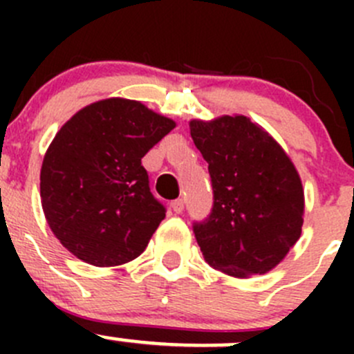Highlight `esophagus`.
<instances>
[{"instance_id":"34e87169","label":"esophagus","mask_w":354,"mask_h":354,"mask_svg":"<svg viewBox=\"0 0 354 354\" xmlns=\"http://www.w3.org/2000/svg\"><path fill=\"white\" fill-rule=\"evenodd\" d=\"M171 207H173V210L176 214H181L185 210V200L183 198H178V200H174L173 203H171Z\"/></svg>"}]
</instances>
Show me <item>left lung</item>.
<instances>
[{"instance_id": "left-lung-1", "label": "left lung", "mask_w": 354, "mask_h": 354, "mask_svg": "<svg viewBox=\"0 0 354 354\" xmlns=\"http://www.w3.org/2000/svg\"><path fill=\"white\" fill-rule=\"evenodd\" d=\"M190 135L214 190L212 212L194 224L203 259L233 277L269 272L301 236L305 194L295 164L243 114L192 120Z\"/></svg>"}]
</instances>
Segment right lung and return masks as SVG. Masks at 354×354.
<instances>
[{"instance_id":"obj_1","label":"right lung","mask_w":354,"mask_h":354,"mask_svg":"<svg viewBox=\"0 0 354 354\" xmlns=\"http://www.w3.org/2000/svg\"><path fill=\"white\" fill-rule=\"evenodd\" d=\"M176 127L130 99L92 102L62 127L41 167L46 221L68 252L95 267L137 259L166 209L142 157Z\"/></svg>"}]
</instances>
